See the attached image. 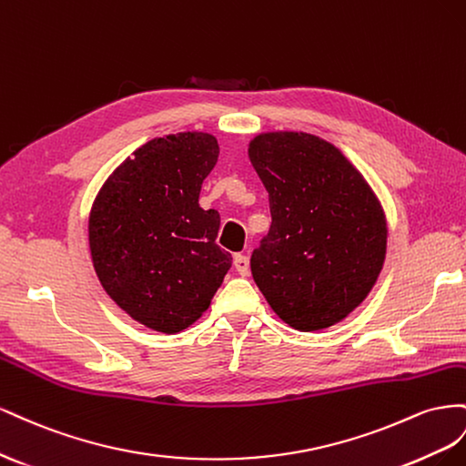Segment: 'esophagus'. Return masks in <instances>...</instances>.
I'll return each mask as SVG.
<instances>
[{"instance_id":"34e87169","label":"esophagus","mask_w":466,"mask_h":466,"mask_svg":"<svg viewBox=\"0 0 466 466\" xmlns=\"http://www.w3.org/2000/svg\"><path fill=\"white\" fill-rule=\"evenodd\" d=\"M234 268L240 275H248L249 273V258L244 254H236L234 256Z\"/></svg>"}]
</instances>
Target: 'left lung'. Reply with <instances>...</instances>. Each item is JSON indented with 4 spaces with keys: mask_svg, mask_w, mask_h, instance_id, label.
I'll list each match as a JSON object with an SVG mask.
<instances>
[{
    "mask_svg": "<svg viewBox=\"0 0 466 466\" xmlns=\"http://www.w3.org/2000/svg\"><path fill=\"white\" fill-rule=\"evenodd\" d=\"M248 157L269 193L271 228L251 275L285 324L318 331L373 290L387 258L377 193L334 144L297 130L261 132Z\"/></svg>",
    "mask_w": 466,
    "mask_h": 466,
    "instance_id": "obj_1",
    "label": "left lung"
}]
</instances>
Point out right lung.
<instances>
[{
	"label": "right lung",
	"instance_id": "obj_1",
	"mask_svg": "<svg viewBox=\"0 0 466 466\" xmlns=\"http://www.w3.org/2000/svg\"><path fill=\"white\" fill-rule=\"evenodd\" d=\"M218 142L187 130L142 144L105 179L89 254L105 292L138 324L177 334L203 316L232 268L217 210L198 207Z\"/></svg>",
	"mask_w": 466,
	"mask_h": 466
}]
</instances>
